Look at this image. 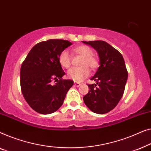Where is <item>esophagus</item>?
<instances>
[{"label":"esophagus","instance_id":"34e87169","mask_svg":"<svg viewBox=\"0 0 151 151\" xmlns=\"http://www.w3.org/2000/svg\"><path fill=\"white\" fill-rule=\"evenodd\" d=\"M74 84H75V86L76 87H79V86H81V85L80 83H78V82H75V83Z\"/></svg>","mask_w":151,"mask_h":151}]
</instances>
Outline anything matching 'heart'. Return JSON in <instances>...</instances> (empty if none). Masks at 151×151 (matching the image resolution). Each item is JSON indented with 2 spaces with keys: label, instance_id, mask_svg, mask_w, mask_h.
Segmentation results:
<instances>
[{
  "label": "heart",
  "instance_id": "obj_1",
  "mask_svg": "<svg viewBox=\"0 0 151 151\" xmlns=\"http://www.w3.org/2000/svg\"><path fill=\"white\" fill-rule=\"evenodd\" d=\"M73 51L76 54H78L83 57L81 60V65H83L79 68H73L68 71V76L71 79L75 81H81L85 78L88 76L90 74V68L92 70L96 68L99 65V61L96 57L92 55V50L88 46L81 45L76 46L73 49ZM59 63L61 67L64 68H68L70 66V57L69 52L66 50H63L59 55ZM88 65V67L86 66Z\"/></svg>",
  "mask_w": 151,
  "mask_h": 151
}]
</instances>
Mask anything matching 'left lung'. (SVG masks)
Wrapping results in <instances>:
<instances>
[{"instance_id": "left-lung-1", "label": "left lung", "mask_w": 151, "mask_h": 151, "mask_svg": "<svg viewBox=\"0 0 151 151\" xmlns=\"http://www.w3.org/2000/svg\"><path fill=\"white\" fill-rule=\"evenodd\" d=\"M96 50L100 66L91 78L96 83L88 85L90 90L83 96L87 107L94 113L104 114L114 109L122 97L128 73L122 55L106 42H85Z\"/></svg>"}]
</instances>
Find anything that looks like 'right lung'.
Masks as SVG:
<instances>
[{"instance_id": "add662e5", "label": "right lung", "mask_w": 151, "mask_h": 151, "mask_svg": "<svg viewBox=\"0 0 151 151\" xmlns=\"http://www.w3.org/2000/svg\"><path fill=\"white\" fill-rule=\"evenodd\" d=\"M73 43L68 40H48L33 46L20 69L21 90L27 103L41 114H50L62 105L72 80H63L64 71L59 55ZM57 81L52 85V81Z\"/></svg>"}]
</instances>
